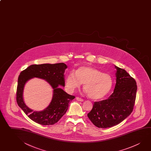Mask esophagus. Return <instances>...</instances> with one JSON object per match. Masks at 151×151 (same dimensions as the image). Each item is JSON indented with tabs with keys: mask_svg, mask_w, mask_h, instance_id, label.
Here are the masks:
<instances>
[{
	"mask_svg": "<svg viewBox=\"0 0 151 151\" xmlns=\"http://www.w3.org/2000/svg\"><path fill=\"white\" fill-rule=\"evenodd\" d=\"M76 99L77 101H81V102H83V101H84V100H83V99H81V98H79V97H76Z\"/></svg>",
	"mask_w": 151,
	"mask_h": 151,
	"instance_id": "esophagus-1",
	"label": "esophagus"
}]
</instances>
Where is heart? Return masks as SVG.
<instances>
[{"mask_svg":"<svg viewBox=\"0 0 151 151\" xmlns=\"http://www.w3.org/2000/svg\"><path fill=\"white\" fill-rule=\"evenodd\" d=\"M84 84L88 96L94 100H101L110 92L114 82L111 75L90 66H82L71 72L65 79L67 90L73 92Z\"/></svg>","mask_w":151,"mask_h":151,"instance_id":"obj_1","label":"heart"}]
</instances>
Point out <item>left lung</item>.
<instances>
[{"label": "left lung", "mask_w": 151, "mask_h": 151, "mask_svg": "<svg viewBox=\"0 0 151 151\" xmlns=\"http://www.w3.org/2000/svg\"><path fill=\"white\" fill-rule=\"evenodd\" d=\"M116 84L108 99L95 102L87 114L95 126L106 128L119 124L132 112L135 104L137 85L135 79L124 69L114 65Z\"/></svg>", "instance_id": "8db88e82"}]
</instances>
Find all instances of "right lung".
<instances>
[{"label":"right lung","mask_w":151,"mask_h":151,"mask_svg":"<svg viewBox=\"0 0 151 151\" xmlns=\"http://www.w3.org/2000/svg\"><path fill=\"white\" fill-rule=\"evenodd\" d=\"M67 66L64 63L32 65L20 73L18 78L16 100L19 106L33 122L42 125H51L58 122L66 112L68 103L74 96L67 94L59 85L65 87V72ZM36 77L45 79L53 90L52 100L42 111H34L24 102V86L27 81Z\"/></svg>","instance_id":"right-lung-1"}]
</instances>
